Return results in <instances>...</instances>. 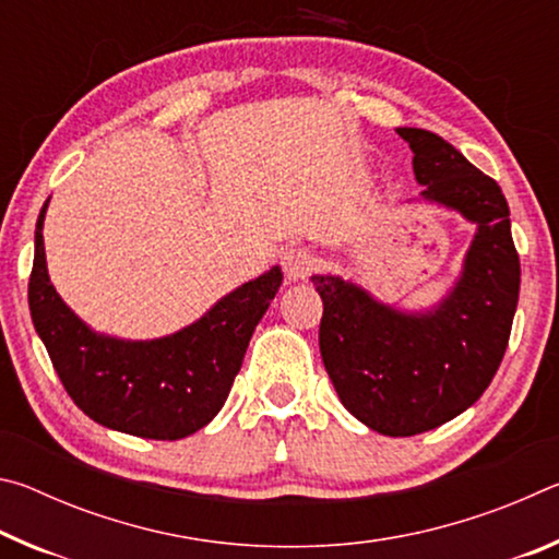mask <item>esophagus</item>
<instances>
[{"mask_svg": "<svg viewBox=\"0 0 559 559\" xmlns=\"http://www.w3.org/2000/svg\"><path fill=\"white\" fill-rule=\"evenodd\" d=\"M316 266H318L316 253L302 249V246H298V249H288L283 253V269H286L290 281H306L310 273L316 271Z\"/></svg>", "mask_w": 559, "mask_h": 559, "instance_id": "1", "label": "esophagus"}]
</instances>
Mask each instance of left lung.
Segmentation results:
<instances>
[{
  "instance_id": "1",
  "label": "left lung",
  "mask_w": 559,
  "mask_h": 559,
  "mask_svg": "<svg viewBox=\"0 0 559 559\" xmlns=\"http://www.w3.org/2000/svg\"><path fill=\"white\" fill-rule=\"evenodd\" d=\"M414 153L421 197L478 226L461 278L427 313H402L340 276H313L323 298L320 355L345 409L384 437L437 429L486 392L506 355L520 293L510 210L496 179L447 140L396 128Z\"/></svg>"
}]
</instances>
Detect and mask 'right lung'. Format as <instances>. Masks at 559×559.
<instances>
[{"instance_id":"right-lung-1","label":"right lung","mask_w":559,"mask_h":559,"mask_svg":"<svg viewBox=\"0 0 559 559\" xmlns=\"http://www.w3.org/2000/svg\"><path fill=\"white\" fill-rule=\"evenodd\" d=\"M46 206L36 222L29 310L63 390L93 421L132 437L175 441L206 427L276 298L281 269L243 283L175 335L140 343L98 335L51 286L41 234Z\"/></svg>"}]
</instances>
